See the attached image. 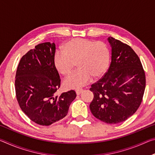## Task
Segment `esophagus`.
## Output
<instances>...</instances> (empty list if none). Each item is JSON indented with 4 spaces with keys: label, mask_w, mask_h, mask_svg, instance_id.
<instances>
[{
    "label": "esophagus",
    "mask_w": 155,
    "mask_h": 155,
    "mask_svg": "<svg viewBox=\"0 0 155 155\" xmlns=\"http://www.w3.org/2000/svg\"><path fill=\"white\" fill-rule=\"evenodd\" d=\"M83 89H77V90H76V94H77V95H79L83 92Z\"/></svg>",
    "instance_id": "1"
}]
</instances>
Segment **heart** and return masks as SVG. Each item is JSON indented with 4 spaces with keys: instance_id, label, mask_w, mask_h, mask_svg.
<instances>
[{
    "instance_id": "obj_1",
    "label": "heart",
    "mask_w": 155,
    "mask_h": 155,
    "mask_svg": "<svg viewBox=\"0 0 155 155\" xmlns=\"http://www.w3.org/2000/svg\"><path fill=\"white\" fill-rule=\"evenodd\" d=\"M111 53L105 44L84 38L67 41L54 58L56 70L64 77L72 72L77 64L78 70L65 81L68 89H77L85 85L91 77L99 78L108 69Z\"/></svg>"
}]
</instances>
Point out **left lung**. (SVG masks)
<instances>
[{
  "instance_id": "obj_1",
  "label": "left lung",
  "mask_w": 155,
  "mask_h": 155,
  "mask_svg": "<svg viewBox=\"0 0 155 155\" xmlns=\"http://www.w3.org/2000/svg\"><path fill=\"white\" fill-rule=\"evenodd\" d=\"M111 62L108 71L90 89L94 116L107 124L127 120L137 111L146 87L145 72L137 54L127 45L109 37Z\"/></svg>"
}]
</instances>
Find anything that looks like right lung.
Wrapping results in <instances>:
<instances>
[{
    "label": "right lung",
    "instance_id": "right-lung-1",
    "mask_svg": "<svg viewBox=\"0 0 155 155\" xmlns=\"http://www.w3.org/2000/svg\"><path fill=\"white\" fill-rule=\"evenodd\" d=\"M55 44L44 42L21 58L15 74L18 104L33 122L49 126L64 118L77 94L74 90L54 96L60 87L59 73L54 65Z\"/></svg>",
    "mask_w": 155,
    "mask_h": 155
}]
</instances>
